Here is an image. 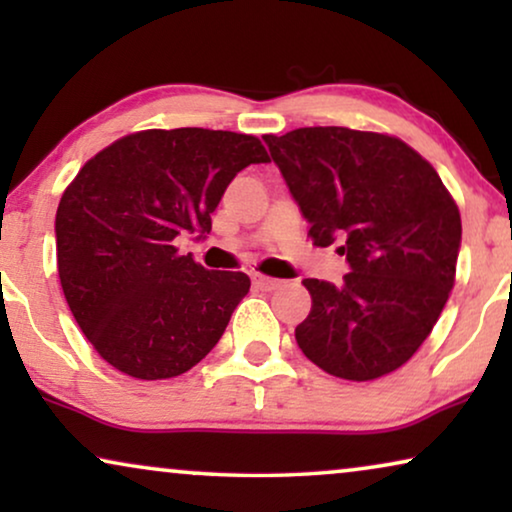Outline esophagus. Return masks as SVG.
Returning <instances> with one entry per match:
<instances>
[{"label":"esophagus","instance_id":"1","mask_svg":"<svg viewBox=\"0 0 512 512\" xmlns=\"http://www.w3.org/2000/svg\"><path fill=\"white\" fill-rule=\"evenodd\" d=\"M251 279H254L256 289H261V291H275L277 286H279V279H272V277L258 275V272H254V275H251Z\"/></svg>","mask_w":512,"mask_h":512}]
</instances>
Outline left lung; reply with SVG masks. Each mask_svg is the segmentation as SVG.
I'll return each instance as SVG.
<instances>
[{"instance_id": "obj_1", "label": "left lung", "mask_w": 512, "mask_h": 512, "mask_svg": "<svg viewBox=\"0 0 512 512\" xmlns=\"http://www.w3.org/2000/svg\"><path fill=\"white\" fill-rule=\"evenodd\" d=\"M317 247L338 242L342 284L303 279L312 310L296 328L303 354L342 380L401 368L454 286L461 216L438 172L401 139L349 128L265 135Z\"/></svg>"}]
</instances>
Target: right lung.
Returning a JSON list of instances; mask_svg holds the SVG:
<instances>
[{
	"label": "right lung",
	"mask_w": 512,
	"mask_h": 512,
	"mask_svg": "<svg viewBox=\"0 0 512 512\" xmlns=\"http://www.w3.org/2000/svg\"><path fill=\"white\" fill-rule=\"evenodd\" d=\"M268 160L251 135L177 128L135 132L81 167L55 214L58 275L104 361L167 380L212 352L251 282L202 268L174 240L207 237L235 174Z\"/></svg>",
	"instance_id": "obj_1"
}]
</instances>
